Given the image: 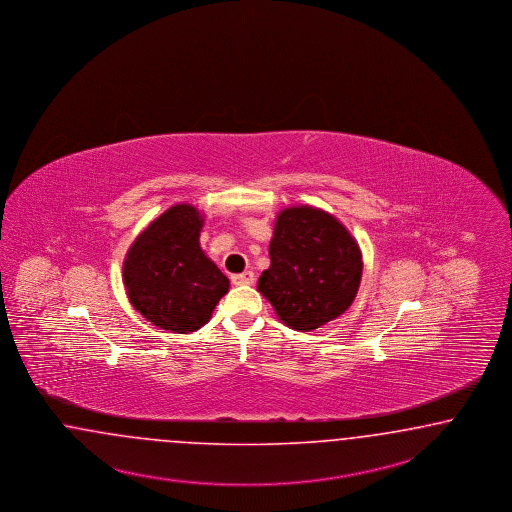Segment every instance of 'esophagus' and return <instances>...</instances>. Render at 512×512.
Masks as SVG:
<instances>
[{"instance_id": "esophagus-1", "label": "esophagus", "mask_w": 512, "mask_h": 512, "mask_svg": "<svg viewBox=\"0 0 512 512\" xmlns=\"http://www.w3.org/2000/svg\"><path fill=\"white\" fill-rule=\"evenodd\" d=\"M255 280V274L253 272H242V274H234V276H230V282L234 283V285H249V283H253Z\"/></svg>"}]
</instances>
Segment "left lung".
<instances>
[{
	"instance_id": "8db88e82",
	"label": "left lung",
	"mask_w": 512,
	"mask_h": 512,
	"mask_svg": "<svg viewBox=\"0 0 512 512\" xmlns=\"http://www.w3.org/2000/svg\"><path fill=\"white\" fill-rule=\"evenodd\" d=\"M268 253L270 268L257 289L285 325L314 331L350 308L363 261L352 234L331 213L310 206L283 210Z\"/></svg>"
}]
</instances>
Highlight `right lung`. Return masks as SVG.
Returning a JSON list of instances; mask_svg holds the SVG:
<instances>
[{
  "mask_svg": "<svg viewBox=\"0 0 512 512\" xmlns=\"http://www.w3.org/2000/svg\"><path fill=\"white\" fill-rule=\"evenodd\" d=\"M200 212L177 204L155 219L128 249L126 295L141 316L164 331L193 333L212 318L229 278L200 249Z\"/></svg>",
  "mask_w": 512,
  "mask_h": 512,
  "instance_id": "add662e5",
  "label": "right lung"
}]
</instances>
